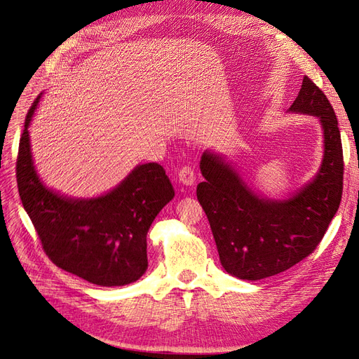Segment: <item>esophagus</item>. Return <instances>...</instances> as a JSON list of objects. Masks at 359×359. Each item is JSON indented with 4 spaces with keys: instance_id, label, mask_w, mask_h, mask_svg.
Masks as SVG:
<instances>
[{
    "instance_id": "34e87169",
    "label": "esophagus",
    "mask_w": 359,
    "mask_h": 359,
    "mask_svg": "<svg viewBox=\"0 0 359 359\" xmlns=\"http://www.w3.org/2000/svg\"><path fill=\"white\" fill-rule=\"evenodd\" d=\"M179 180L186 184V186H191L195 183V171L191 165H183L180 170H179V175H177Z\"/></svg>"
}]
</instances>
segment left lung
<instances>
[{
  "instance_id": "obj_1",
  "label": "left lung",
  "mask_w": 359,
  "mask_h": 359,
  "mask_svg": "<svg viewBox=\"0 0 359 359\" xmlns=\"http://www.w3.org/2000/svg\"><path fill=\"white\" fill-rule=\"evenodd\" d=\"M289 111L320 118L324 157L313 182L289 199L261 198L220 155L204 152L196 196L204 208L224 270L242 280L266 278L293 267L321 242L344 191V149L337 118L324 92L304 77Z\"/></svg>"
}]
</instances>
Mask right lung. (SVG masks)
Segmentation results:
<instances>
[{
    "mask_svg": "<svg viewBox=\"0 0 359 359\" xmlns=\"http://www.w3.org/2000/svg\"><path fill=\"white\" fill-rule=\"evenodd\" d=\"M39 98L25 120L15 177L43 252L57 267L93 285L136 282L148 269V230L175 196L165 170L157 163L137 165L117 188L93 199H72L50 191L35 171L27 132Z\"/></svg>",
    "mask_w": 359,
    "mask_h": 359,
    "instance_id": "right-lung-1",
    "label": "right lung"
}]
</instances>
